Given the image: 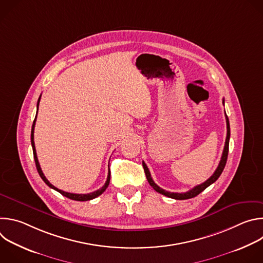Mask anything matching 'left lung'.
Instances as JSON below:
<instances>
[{"label": "left lung", "instance_id": "8db88e82", "mask_svg": "<svg viewBox=\"0 0 263 263\" xmlns=\"http://www.w3.org/2000/svg\"><path fill=\"white\" fill-rule=\"evenodd\" d=\"M222 103H224L223 100H222ZM226 123H227V137H226V141H224V147H223V151H222V155H221V158H220V161H219V164H218L217 168L215 170L213 175L208 180H206L204 183H202L200 185L195 186L194 189L191 190L190 192L181 193V194H179V193H170V192H166V191L160 189V187L153 181V179L151 177V174H149V171H148L146 164L144 162H142V166H143V170H144V173H145V176H146V179H147V182L149 183V185H151L157 193H159V194H161L163 196H166L168 198L175 199V200L192 199V198L197 197L204 190H206L209 185H211L212 183H214L218 179V177L222 173V171L224 168V165H226V162H227L228 152H229V139H230V125H229V119H228L227 115H226Z\"/></svg>", "mask_w": 263, "mask_h": 263}]
</instances>
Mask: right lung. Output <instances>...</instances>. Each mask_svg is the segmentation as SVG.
Instances as JSON below:
<instances>
[{
  "mask_svg": "<svg viewBox=\"0 0 263 263\" xmlns=\"http://www.w3.org/2000/svg\"><path fill=\"white\" fill-rule=\"evenodd\" d=\"M42 97V96H41ZM41 97L39 98V101H37V111H39V105H40V101H41ZM36 118H37V112H36V116H35V119H34V122H33V125H32V130H31V144H32V148H33V155H34V160H35V164H36V168H37V172H39L40 176L42 177V179L45 181V183L50 186L51 189L57 191L58 193H60L62 196L68 198V199H71V200H74V201H89V200H92L97 197H99L100 195H102L106 189L109 185V182H110V170L108 172V176H107V180L105 182V184L103 185L102 189L93 192V193H90V194H86V195H79V194H70V193H66V192H63L61 190H58L57 187H55L54 185H52L48 179L45 177L42 168H41V165H40V162H39V159H37V155H36V149H35V143H34V127H35V123H36Z\"/></svg>",
  "mask_w": 263,
  "mask_h": 263,
  "instance_id": "add662e5",
  "label": "right lung"
}]
</instances>
